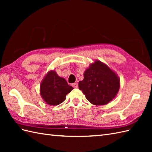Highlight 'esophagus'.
<instances>
[{"label": "esophagus", "mask_w": 152, "mask_h": 152, "mask_svg": "<svg viewBox=\"0 0 152 152\" xmlns=\"http://www.w3.org/2000/svg\"><path fill=\"white\" fill-rule=\"evenodd\" d=\"M72 87H73L74 88H78V84L77 83H72Z\"/></svg>", "instance_id": "obj_1"}]
</instances>
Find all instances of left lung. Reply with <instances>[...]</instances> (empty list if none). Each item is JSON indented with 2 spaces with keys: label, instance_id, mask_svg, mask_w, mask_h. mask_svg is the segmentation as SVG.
<instances>
[{
  "label": "left lung",
  "instance_id": "8db88e82",
  "mask_svg": "<svg viewBox=\"0 0 152 152\" xmlns=\"http://www.w3.org/2000/svg\"><path fill=\"white\" fill-rule=\"evenodd\" d=\"M78 87L91 104H108L118 94L120 87L119 77L114 71L99 60L90 64L83 73Z\"/></svg>",
  "mask_w": 152,
  "mask_h": 152
}]
</instances>
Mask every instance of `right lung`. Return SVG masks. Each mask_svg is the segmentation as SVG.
Returning a JSON list of instances; mask_svg holds the SVG:
<instances>
[{
  "label": "right lung",
  "instance_id": "obj_1",
  "mask_svg": "<svg viewBox=\"0 0 152 152\" xmlns=\"http://www.w3.org/2000/svg\"><path fill=\"white\" fill-rule=\"evenodd\" d=\"M74 88L69 86L66 80L58 76L55 70H50L40 83V92L46 104L57 106L62 103L66 96Z\"/></svg>",
  "mask_w": 152,
  "mask_h": 152
}]
</instances>
